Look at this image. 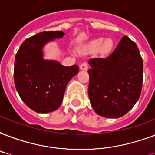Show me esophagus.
Returning a JSON list of instances; mask_svg holds the SVG:
<instances>
[{"label":"esophagus","instance_id":"obj_1","mask_svg":"<svg viewBox=\"0 0 155 155\" xmlns=\"http://www.w3.org/2000/svg\"><path fill=\"white\" fill-rule=\"evenodd\" d=\"M80 69L81 71H87L88 69V65L87 63H83L82 64H80Z\"/></svg>","mask_w":155,"mask_h":155}]
</instances>
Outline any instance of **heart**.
<instances>
[{"instance_id": "heart-1", "label": "heart", "mask_w": 155, "mask_h": 155, "mask_svg": "<svg viewBox=\"0 0 155 155\" xmlns=\"http://www.w3.org/2000/svg\"><path fill=\"white\" fill-rule=\"evenodd\" d=\"M92 49L93 51H101L102 53H108L113 47V41L110 38H107L104 41V38H100L92 42Z\"/></svg>"}]
</instances>
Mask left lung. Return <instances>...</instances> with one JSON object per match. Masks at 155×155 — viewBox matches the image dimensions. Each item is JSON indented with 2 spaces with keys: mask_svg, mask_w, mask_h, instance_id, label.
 <instances>
[{
  "mask_svg": "<svg viewBox=\"0 0 155 155\" xmlns=\"http://www.w3.org/2000/svg\"><path fill=\"white\" fill-rule=\"evenodd\" d=\"M88 63V97L95 112L107 118L126 114L142 92L143 62L137 45L124 36L110 55Z\"/></svg>",
  "mask_w": 155,
  "mask_h": 155,
  "instance_id": "left-lung-1",
  "label": "left lung"
}]
</instances>
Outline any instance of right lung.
<instances>
[{
	"label": "right lung",
	"mask_w": 155,
	"mask_h": 155,
	"mask_svg": "<svg viewBox=\"0 0 155 155\" xmlns=\"http://www.w3.org/2000/svg\"><path fill=\"white\" fill-rule=\"evenodd\" d=\"M63 31L38 33L25 39L15 57L14 84L21 99L36 113H51L63 101L68 82L79 71L77 65L65 67L43 58V47L64 36Z\"/></svg>",
	"instance_id": "1"
}]
</instances>
